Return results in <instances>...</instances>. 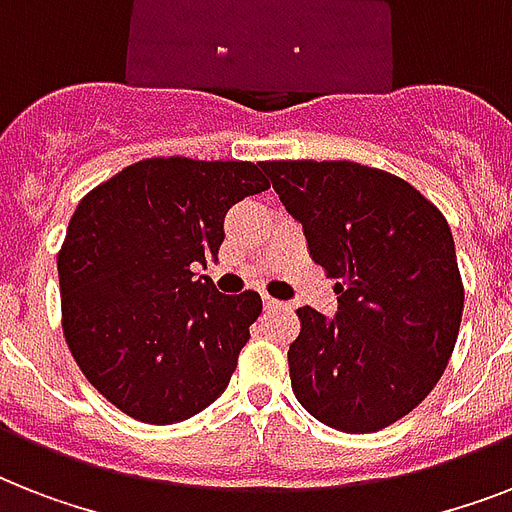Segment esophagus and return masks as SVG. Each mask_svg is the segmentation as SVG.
I'll return each mask as SVG.
<instances>
[{
    "instance_id": "esophagus-1",
    "label": "esophagus",
    "mask_w": 512,
    "mask_h": 512,
    "mask_svg": "<svg viewBox=\"0 0 512 512\" xmlns=\"http://www.w3.org/2000/svg\"><path fill=\"white\" fill-rule=\"evenodd\" d=\"M263 305L268 308V311H276V308H287V303H281V300H276V297H271V295H263Z\"/></svg>"
}]
</instances>
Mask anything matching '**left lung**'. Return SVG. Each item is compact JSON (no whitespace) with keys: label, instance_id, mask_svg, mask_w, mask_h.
<instances>
[{"label":"left lung","instance_id":"left-lung-1","mask_svg":"<svg viewBox=\"0 0 512 512\" xmlns=\"http://www.w3.org/2000/svg\"><path fill=\"white\" fill-rule=\"evenodd\" d=\"M337 279V313L297 308L289 345L297 401L342 433L401 420L441 380L460 335L462 289L446 217L417 188L356 162H263Z\"/></svg>","mask_w":512,"mask_h":512}]
</instances>
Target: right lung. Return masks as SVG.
<instances>
[{"label":"right lung","mask_w":512,"mask_h":512,"mask_svg":"<svg viewBox=\"0 0 512 512\" xmlns=\"http://www.w3.org/2000/svg\"><path fill=\"white\" fill-rule=\"evenodd\" d=\"M271 188L263 164L143 159L92 188L58 252L63 335L100 396L148 425L183 422L220 398L257 292L220 295L207 276L223 220Z\"/></svg>","instance_id":"right-lung-1"}]
</instances>
